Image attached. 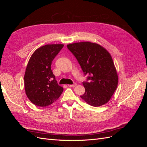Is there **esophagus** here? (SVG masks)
<instances>
[{
    "label": "esophagus",
    "mask_w": 147,
    "mask_h": 147,
    "mask_svg": "<svg viewBox=\"0 0 147 147\" xmlns=\"http://www.w3.org/2000/svg\"><path fill=\"white\" fill-rule=\"evenodd\" d=\"M68 86L69 87H75V86H77V84L76 83H74L73 84H68Z\"/></svg>",
    "instance_id": "esophagus-1"
}]
</instances>
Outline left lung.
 Wrapping results in <instances>:
<instances>
[{"label": "left lung", "instance_id": "8db88e82", "mask_svg": "<svg viewBox=\"0 0 147 147\" xmlns=\"http://www.w3.org/2000/svg\"><path fill=\"white\" fill-rule=\"evenodd\" d=\"M88 80L83 84L85 92L81 98L93 107L107 103L117 88L118 76L110 53L99 44L82 42L68 44Z\"/></svg>", "mask_w": 147, "mask_h": 147}]
</instances>
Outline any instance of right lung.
Here are the masks:
<instances>
[{
  "label": "right lung",
  "instance_id": "1",
  "mask_svg": "<svg viewBox=\"0 0 147 147\" xmlns=\"http://www.w3.org/2000/svg\"><path fill=\"white\" fill-rule=\"evenodd\" d=\"M63 44H48L35 50L30 56L24 74V89L28 99L39 107L51 105L59 98L63 88L58 85L53 74V60Z\"/></svg>",
  "mask_w": 147,
  "mask_h": 147
}]
</instances>
